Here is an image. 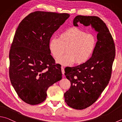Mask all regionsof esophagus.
<instances>
[{
  "label": "esophagus",
  "mask_w": 122,
  "mask_h": 122,
  "mask_svg": "<svg viewBox=\"0 0 122 122\" xmlns=\"http://www.w3.org/2000/svg\"><path fill=\"white\" fill-rule=\"evenodd\" d=\"M61 72H62V74H63V75L64 74V73H65V71H64V68L62 66V67H61Z\"/></svg>",
  "instance_id": "esophagus-1"
}]
</instances>
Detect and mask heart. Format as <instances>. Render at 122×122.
Returning a JSON list of instances; mask_svg holds the SVG:
<instances>
[{
	"mask_svg": "<svg viewBox=\"0 0 122 122\" xmlns=\"http://www.w3.org/2000/svg\"><path fill=\"white\" fill-rule=\"evenodd\" d=\"M97 38L92 33L77 27H71L59 34V38L52 36L49 41L50 51L55 59H59L66 51L67 54L58 61L64 65L74 63L82 64L93 55L97 46Z\"/></svg>",
	"mask_w": 122,
	"mask_h": 122,
	"instance_id": "heart-1",
	"label": "heart"
}]
</instances>
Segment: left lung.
Here are the masks:
<instances>
[{
    "instance_id": "obj_1",
    "label": "left lung",
    "mask_w": 122,
    "mask_h": 122,
    "mask_svg": "<svg viewBox=\"0 0 122 122\" xmlns=\"http://www.w3.org/2000/svg\"><path fill=\"white\" fill-rule=\"evenodd\" d=\"M91 25L97 32V42L89 61L75 67L65 69L71 87L64 93L66 104L76 109H83L97 100L109 83L115 57V45L106 25L97 16L77 15L73 24ZM66 69V68H65Z\"/></svg>"
}]
</instances>
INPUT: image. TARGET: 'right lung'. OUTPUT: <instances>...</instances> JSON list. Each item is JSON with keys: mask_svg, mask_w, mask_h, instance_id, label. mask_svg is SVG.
<instances>
[{"mask_svg": "<svg viewBox=\"0 0 122 122\" xmlns=\"http://www.w3.org/2000/svg\"><path fill=\"white\" fill-rule=\"evenodd\" d=\"M69 17L67 13L36 11L18 25L9 54V74L18 97L27 104L43 102L48 88L61 79V65L50 54L49 43Z\"/></svg>", "mask_w": 122, "mask_h": 122, "instance_id": "1", "label": "right lung"}]
</instances>
